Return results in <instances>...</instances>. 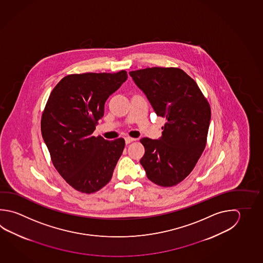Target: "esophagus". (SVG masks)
<instances>
[{
  "label": "esophagus",
  "mask_w": 263,
  "mask_h": 263,
  "mask_svg": "<svg viewBox=\"0 0 263 263\" xmlns=\"http://www.w3.org/2000/svg\"><path fill=\"white\" fill-rule=\"evenodd\" d=\"M134 141H135V139L130 138V137H125V143L126 144H129V143H133Z\"/></svg>",
  "instance_id": "1"
}]
</instances>
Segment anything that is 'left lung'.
<instances>
[{
    "mask_svg": "<svg viewBox=\"0 0 263 263\" xmlns=\"http://www.w3.org/2000/svg\"><path fill=\"white\" fill-rule=\"evenodd\" d=\"M156 114L166 119L158 140L142 138L140 163L151 182L171 187L184 180L203 153L210 106L196 81L177 67H148L129 73Z\"/></svg>",
    "mask_w": 263,
    "mask_h": 263,
    "instance_id": "left-lung-1",
    "label": "left lung"
}]
</instances>
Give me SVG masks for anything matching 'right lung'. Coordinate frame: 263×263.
<instances>
[{"label": "right lung", "instance_id": "add662e5", "mask_svg": "<svg viewBox=\"0 0 263 263\" xmlns=\"http://www.w3.org/2000/svg\"><path fill=\"white\" fill-rule=\"evenodd\" d=\"M128 79L125 70L64 77L48 98L41 129L53 166L77 191L91 194L109 182L123 152V138L91 134L105 103Z\"/></svg>", "mask_w": 263, "mask_h": 263}]
</instances>
